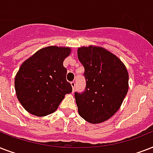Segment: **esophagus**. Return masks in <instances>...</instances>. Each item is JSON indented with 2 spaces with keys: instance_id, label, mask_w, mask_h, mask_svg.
I'll list each match as a JSON object with an SVG mask.
<instances>
[{
  "instance_id": "obj_1",
  "label": "esophagus",
  "mask_w": 153,
  "mask_h": 153,
  "mask_svg": "<svg viewBox=\"0 0 153 153\" xmlns=\"http://www.w3.org/2000/svg\"><path fill=\"white\" fill-rule=\"evenodd\" d=\"M71 86H72V91H73V92H74V86H75V82H71Z\"/></svg>"
}]
</instances>
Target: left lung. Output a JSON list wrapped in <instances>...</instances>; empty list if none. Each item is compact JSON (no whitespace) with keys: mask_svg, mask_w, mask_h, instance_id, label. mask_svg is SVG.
<instances>
[{"mask_svg":"<svg viewBox=\"0 0 153 153\" xmlns=\"http://www.w3.org/2000/svg\"><path fill=\"white\" fill-rule=\"evenodd\" d=\"M86 91L75 93L79 114L91 124L107 121L120 109L128 90V73L117 56L102 47H81Z\"/></svg>","mask_w":153,"mask_h":153,"instance_id":"1","label":"left lung"}]
</instances>
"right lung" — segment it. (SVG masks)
<instances>
[{
  "mask_svg": "<svg viewBox=\"0 0 153 153\" xmlns=\"http://www.w3.org/2000/svg\"><path fill=\"white\" fill-rule=\"evenodd\" d=\"M71 52L68 47L48 46L39 49L21 64L15 77V91L28 113L37 117L52 114L65 94L71 93L63 67V61Z\"/></svg>",
  "mask_w": 153,
  "mask_h": 153,
  "instance_id": "right-lung-1",
  "label": "right lung"
}]
</instances>
